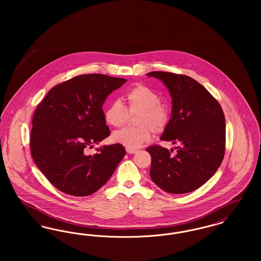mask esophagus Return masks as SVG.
<instances>
[{
    "instance_id": "esophagus-1",
    "label": "esophagus",
    "mask_w": 261,
    "mask_h": 261,
    "mask_svg": "<svg viewBox=\"0 0 261 261\" xmlns=\"http://www.w3.org/2000/svg\"><path fill=\"white\" fill-rule=\"evenodd\" d=\"M126 151H127L128 153H136L138 150L135 149H129V148H127V149H126Z\"/></svg>"
}]
</instances>
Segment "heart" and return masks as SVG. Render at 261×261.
<instances>
[{
	"mask_svg": "<svg viewBox=\"0 0 261 261\" xmlns=\"http://www.w3.org/2000/svg\"><path fill=\"white\" fill-rule=\"evenodd\" d=\"M128 112L140 113L137 115V127H127L112 134V140L129 149H137L150 141L152 131L162 132L169 119L167 108L161 102L156 92L145 85H138L129 90L125 96ZM128 112L120 100H112L103 112L108 124L120 127L128 117Z\"/></svg>",
	"mask_w": 261,
	"mask_h": 261,
	"instance_id": "heart-1",
	"label": "heart"
}]
</instances>
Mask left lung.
<instances>
[{
	"label": "left lung",
	"instance_id": "left-lung-1",
	"mask_svg": "<svg viewBox=\"0 0 261 261\" xmlns=\"http://www.w3.org/2000/svg\"><path fill=\"white\" fill-rule=\"evenodd\" d=\"M147 75L161 79L172 98L171 118L161 139L181 144L175 148V155L159 145L146 149L151 156L150 178L170 194L193 192L211 179L223 161L226 131L222 108L189 76L164 71Z\"/></svg>",
	"mask_w": 261,
	"mask_h": 261
}]
</instances>
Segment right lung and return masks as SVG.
Returning <instances> with one entry per match:
<instances>
[{"mask_svg":"<svg viewBox=\"0 0 261 261\" xmlns=\"http://www.w3.org/2000/svg\"><path fill=\"white\" fill-rule=\"evenodd\" d=\"M127 80L105 74H83L51 88L32 119L31 154L38 168L62 193L87 197L112 177L124 158L120 144L103 146L93 155L87 149L111 135L102 105Z\"/></svg>","mask_w":261,"mask_h":261,"instance_id":"right-lung-1","label":"right lung"}]
</instances>
